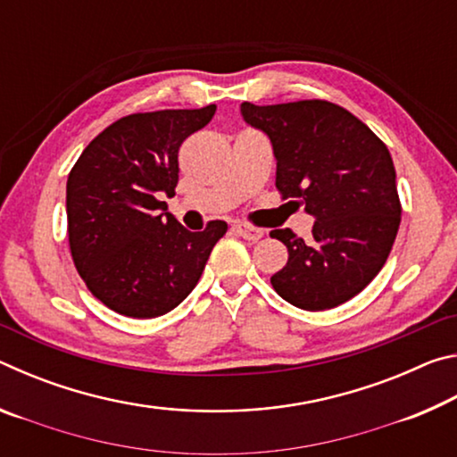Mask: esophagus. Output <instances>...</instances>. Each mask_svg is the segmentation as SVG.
Returning a JSON list of instances; mask_svg holds the SVG:
<instances>
[{"mask_svg":"<svg viewBox=\"0 0 457 457\" xmlns=\"http://www.w3.org/2000/svg\"><path fill=\"white\" fill-rule=\"evenodd\" d=\"M234 231H237V234L242 236L244 239H250V242H258V239L264 236V229L252 226V223H245V221L236 223Z\"/></svg>","mask_w":457,"mask_h":457,"instance_id":"obj_1","label":"esophagus"}]
</instances>
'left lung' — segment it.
<instances>
[{"label": "left lung", "mask_w": 457, "mask_h": 457, "mask_svg": "<svg viewBox=\"0 0 457 457\" xmlns=\"http://www.w3.org/2000/svg\"><path fill=\"white\" fill-rule=\"evenodd\" d=\"M245 122L270 137L276 189L314 218L312 237L270 236L288 262L270 282L286 303L328 311L367 288L389 258L401 223L395 167L386 145L346 108L328 100L242 104Z\"/></svg>", "instance_id": "8db88e82"}]
</instances>
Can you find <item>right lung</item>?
I'll return each mask as SVG.
<instances>
[{
  "label": "right lung",
  "mask_w": 457,
  "mask_h": 457,
  "mask_svg": "<svg viewBox=\"0 0 457 457\" xmlns=\"http://www.w3.org/2000/svg\"><path fill=\"white\" fill-rule=\"evenodd\" d=\"M215 104L135 112L90 141L66 183L68 242L74 266L111 311L154 319L195 288L228 223L189 231L161 197L175 195L181 143L204 129Z\"/></svg>",
  "instance_id": "obj_1"
}]
</instances>
